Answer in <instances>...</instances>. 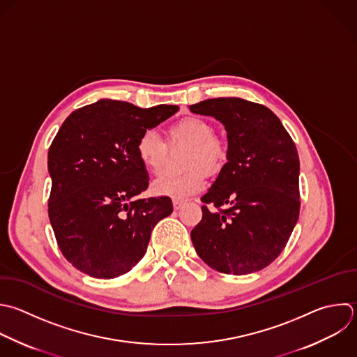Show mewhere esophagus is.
<instances>
[{"label": "esophagus", "instance_id": "1", "mask_svg": "<svg viewBox=\"0 0 357 357\" xmlns=\"http://www.w3.org/2000/svg\"><path fill=\"white\" fill-rule=\"evenodd\" d=\"M184 206V202L183 201H178V199H174L173 201V208H174V211H178V209H181Z\"/></svg>", "mask_w": 357, "mask_h": 357}]
</instances>
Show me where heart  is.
<instances>
[{"instance_id": "1", "label": "heart", "mask_w": 357, "mask_h": 357, "mask_svg": "<svg viewBox=\"0 0 357 357\" xmlns=\"http://www.w3.org/2000/svg\"><path fill=\"white\" fill-rule=\"evenodd\" d=\"M167 144L155 132L145 131L137 139L135 151L153 174L163 170L169 147L187 146L184 155L185 173L180 176H162L152 183V192L174 199H187L201 192L206 185V172L219 173L227 160V144L215 135L213 126L201 117H184L166 128Z\"/></svg>"}]
</instances>
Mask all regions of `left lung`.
<instances>
[{"mask_svg": "<svg viewBox=\"0 0 357 357\" xmlns=\"http://www.w3.org/2000/svg\"><path fill=\"white\" fill-rule=\"evenodd\" d=\"M190 110L219 120L229 142L227 163L201 198L202 219L191 231L195 251L222 273L261 271L283 251L298 219L296 145L280 120L254 102L216 98Z\"/></svg>", "mask_w": 357, "mask_h": 357, "instance_id": "8db88e82", "label": "left lung"}]
</instances>
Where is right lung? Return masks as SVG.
Here are the masks:
<instances>
[{
	"instance_id": "add662e5",
	"label": "right lung",
	"mask_w": 357,
	"mask_h": 357,
	"mask_svg": "<svg viewBox=\"0 0 357 357\" xmlns=\"http://www.w3.org/2000/svg\"><path fill=\"white\" fill-rule=\"evenodd\" d=\"M177 110L103 99L73 112L59 130L49 149V218L63 255L81 272H130L156 223L173 212L169 197L135 198L149 185L135 145Z\"/></svg>"
}]
</instances>
